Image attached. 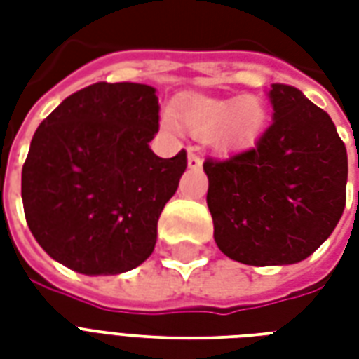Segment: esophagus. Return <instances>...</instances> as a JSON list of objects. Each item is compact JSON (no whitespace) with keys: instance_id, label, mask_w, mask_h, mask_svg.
I'll return each instance as SVG.
<instances>
[{"instance_id":"esophagus-1","label":"esophagus","mask_w":359,"mask_h":359,"mask_svg":"<svg viewBox=\"0 0 359 359\" xmlns=\"http://www.w3.org/2000/svg\"><path fill=\"white\" fill-rule=\"evenodd\" d=\"M202 167V157L194 154V149H188V169H200Z\"/></svg>"}]
</instances>
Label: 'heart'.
<instances>
[{
	"mask_svg": "<svg viewBox=\"0 0 359 359\" xmlns=\"http://www.w3.org/2000/svg\"><path fill=\"white\" fill-rule=\"evenodd\" d=\"M172 115L188 133L210 136L213 148L225 154L254 144L267 121L265 105L254 95L233 100L208 95L179 97L172 103ZM163 121L167 126L175 125L169 115Z\"/></svg>",
	"mask_w": 359,
	"mask_h": 359,
	"instance_id": "heart-1",
	"label": "heart"
}]
</instances>
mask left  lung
I'll return each instance as SVG.
<instances>
[{
	"label": "left lung",
	"instance_id": "left-lung-1",
	"mask_svg": "<svg viewBox=\"0 0 359 359\" xmlns=\"http://www.w3.org/2000/svg\"><path fill=\"white\" fill-rule=\"evenodd\" d=\"M269 100L273 123L254 148L203 163L219 250L256 267L311 256L346 205L348 156L331 117L294 86L271 84Z\"/></svg>",
	"mask_w": 359,
	"mask_h": 359
}]
</instances>
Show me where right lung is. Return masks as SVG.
<instances>
[{"instance_id":"obj_1","label":"right lung","mask_w":359,"mask_h":359,"mask_svg":"<svg viewBox=\"0 0 359 359\" xmlns=\"http://www.w3.org/2000/svg\"><path fill=\"white\" fill-rule=\"evenodd\" d=\"M156 88L97 82L59 103L22 165L25 217L46 254L82 275H118L156 248L157 221L187 151L157 157Z\"/></svg>"}]
</instances>
